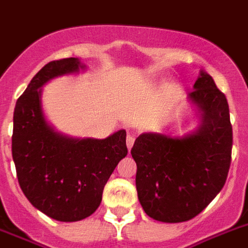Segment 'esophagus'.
<instances>
[{
  "instance_id": "34e87169",
  "label": "esophagus",
  "mask_w": 248,
  "mask_h": 248,
  "mask_svg": "<svg viewBox=\"0 0 248 248\" xmlns=\"http://www.w3.org/2000/svg\"><path fill=\"white\" fill-rule=\"evenodd\" d=\"M134 140H136V138H134L133 136L126 137V147H128L129 151H130V148H132L133 144H134Z\"/></svg>"
}]
</instances>
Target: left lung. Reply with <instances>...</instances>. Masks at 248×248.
I'll use <instances>...</instances> for the list:
<instances>
[{"label": "left lung", "instance_id": "1", "mask_svg": "<svg viewBox=\"0 0 248 248\" xmlns=\"http://www.w3.org/2000/svg\"><path fill=\"white\" fill-rule=\"evenodd\" d=\"M190 99L202 123L184 138L144 133L134 142L138 199L147 216L165 223L193 219L226 184L232 161L233 132L226 95L202 72Z\"/></svg>", "mask_w": 248, "mask_h": 248}]
</instances>
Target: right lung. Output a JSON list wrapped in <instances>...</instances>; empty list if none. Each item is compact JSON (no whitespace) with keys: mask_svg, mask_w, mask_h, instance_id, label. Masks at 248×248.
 <instances>
[{"mask_svg":"<svg viewBox=\"0 0 248 248\" xmlns=\"http://www.w3.org/2000/svg\"><path fill=\"white\" fill-rule=\"evenodd\" d=\"M81 67L77 58L49 62L32 77L14 111L12 158L20 187L36 209L59 222L91 216L110 175L128 153L125 130L106 139H73L46 124L39 89Z\"/></svg>","mask_w":248,"mask_h":248,"instance_id":"add662e5","label":"right lung"}]
</instances>
